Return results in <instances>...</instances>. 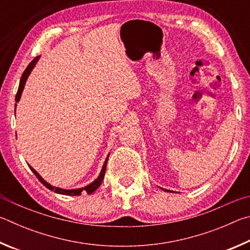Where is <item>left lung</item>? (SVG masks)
<instances>
[{
	"label": "left lung",
	"mask_w": 250,
	"mask_h": 250,
	"mask_svg": "<svg viewBox=\"0 0 250 250\" xmlns=\"http://www.w3.org/2000/svg\"><path fill=\"white\" fill-rule=\"evenodd\" d=\"M164 190H165V189H164ZM165 191H167V190H165ZM168 192H169V191H168Z\"/></svg>",
	"instance_id": "8db88e82"
}]
</instances>
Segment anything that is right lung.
Wrapping results in <instances>:
<instances>
[{"label": "right lung", "instance_id": "obj_1", "mask_svg": "<svg viewBox=\"0 0 250 250\" xmlns=\"http://www.w3.org/2000/svg\"><path fill=\"white\" fill-rule=\"evenodd\" d=\"M38 59H39V57H36V58H35V59L32 61V62H30V63L27 65V68L25 69L23 76H21V78L20 86H19V90H17V93H16V98H15L16 102H19V101H20L21 95V92H23V90H24L26 80H27V78H28V76H29L30 71H32L33 68L35 67V64H36ZM15 108H16V104H15ZM107 159H108V156L106 157V159H105V161H104L102 171H101L100 176L98 177V179H96L95 181L90 183L89 186H86V187H84V188H80V189H74V190H64V189H60V188L52 187L51 185H49V183L43 180V179H42L41 176H39V173L36 171V170L33 169V167H30V166H29V168H30V170H32V171L34 172L35 176L37 177L38 180L41 181V182L42 183V185L47 188V189H49V190H51V191H55L56 193L64 194V195H80V194L82 193V191H85L87 194H91V193H93V192H94L96 189H98V188L101 186V183H102V181H103L104 176H105V170H106Z\"/></svg>", "mask_w": 250, "mask_h": 250}]
</instances>
